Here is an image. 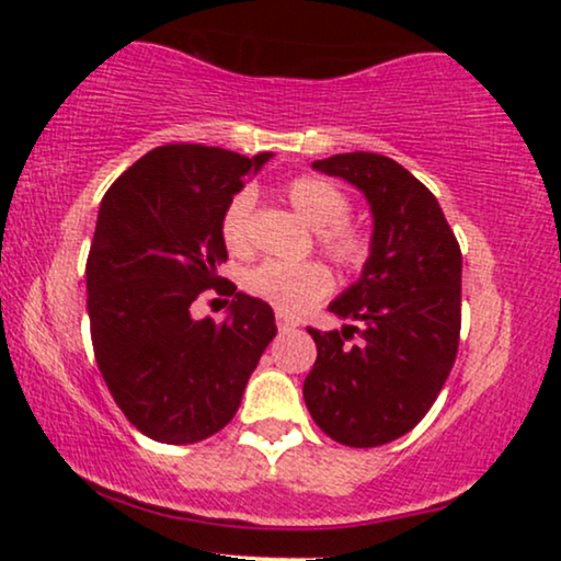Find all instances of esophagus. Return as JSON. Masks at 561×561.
<instances>
[{"instance_id":"1","label":"esophagus","mask_w":561,"mask_h":561,"mask_svg":"<svg viewBox=\"0 0 561 561\" xmlns=\"http://www.w3.org/2000/svg\"><path fill=\"white\" fill-rule=\"evenodd\" d=\"M276 327H279V332H289V330H295V321L293 319H287L285 313H276Z\"/></svg>"}]
</instances>
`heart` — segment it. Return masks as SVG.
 <instances>
[{
    "instance_id": "1",
    "label": "heart",
    "mask_w": 561,
    "mask_h": 561,
    "mask_svg": "<svg viewBox=\"0 0 561 561\" xmlns=\"http://www.w3.org/2000/svg\"><path fill=\"white\" fill-rule=\"evenodd\" d=\"M285 197L295 214L308 227L317 229L321 253L330 255L343 268L364 266L369 259V240L345 221L351 214V203L340 186L319 176H298L285 184ZM250 216H253V195L237 192L221 216V240L229 253H250ZM244 289L253 298L274 306L279 313L295 317L327 298L332 289V274L317 261H263L244 274Z\"/></svg>"
}]
</instances>
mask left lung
Listing matches in <instances>:
<instances>
[{"label":"left lung","instance_id":"obj_1","mask_svg":"<svg viewBox=\"0 0 561 561\" xmlns=\"http://www.w3.org/2000/svg\"><path fill=\"white\" fill-rule=\"evenodd\" d=\"M313 169L364 192L375 231L362 279L330 302L358 327L308 330L319 353L302 398L332 440L385 446L422 422L456 362L461 250L433 192L392 158L345 152Z\"/></svg>","mask_w":561,"mask_h":561}]
</instances>
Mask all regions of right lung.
I'll return each instance as SVG.
<instances>
[{
	"mask_svg": "<svg viewBox=\"0 0 561 561\" xmlns=\"http://www.w3.org/2000/svg\"><path fill=\"white\" fill-rule=\"evenodd\" d=\"M268 158L163 145L102 197L87 259L94 358L126 420L158 443L186 446L227 427L276 334L272 306L216 272L227 261L224 208ZM210 286L232 298L221 325L188 313Z\"/></svg>",
	"mask_w": 561,
	"mask_h": 561,
	"instance_id": "right-lung-1",
	"label": "right lung"
}]
</instances>
